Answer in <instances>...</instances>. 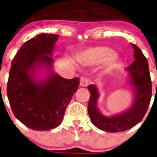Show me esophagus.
Listing matches in <instances>:
<instances>
[{"label": "esophagus", "mask_w": 157, "mask_h": 157, "mask_svg": "<svg viewBox=\"0 0 157 157\" xmlns=\"http://www.w3.org/2000/svg\"><path fill=\"white\" fill-rule=\"evenodd\" d=\"M80 82V85L82 87H87L89 84L88 80L87 79L86 77H84V76L81 77Z\"/></svg>", "instance_id": "1"}]
</instances>
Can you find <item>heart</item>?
I'll return each mask as SVG.
<instances>
[{
	"instance_id": "b5f03b06",
	"label": "heart",
	"mask_w": 157,
	"mask_h": 157,
	"mask_svg": "<svg viewBox=\"0 0 157 157\" xmlns=\"http://www.w3.org/2000/svg\"><path fill=\"white\" fill-rule=\"evenodd\" d=\"M112 49L105 46L90 48L82 53L80 60L89 65H98L104 61L105 69L112 70L117 67L119 57Z\"/></svg>"
}]
</instances>
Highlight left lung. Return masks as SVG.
Listing matches in <instances>:
<instances>
[{"label":"left lung","instance_id":"8db88e82","mask_svg":"<svg viewBox=\"0 0 157 157\" xmlns=\"http://www.w3.org/2000/svg\"><path fill=\"white\" fill-rule=\"evenodd\" d=\"M132 46L135 60L126 70L129 72L130 82L136 90L133 104L128 111L111 117L104 116L97 108L99 94L96 87L93 85L88 86L90 95L88 105L89 117L95 126L104 131L116 132L129 130L143 120L149 106L152 85L148 60L137 45L132 44Z\"/></svg>","mask_w":157,"mask_h":157}]
</instances>
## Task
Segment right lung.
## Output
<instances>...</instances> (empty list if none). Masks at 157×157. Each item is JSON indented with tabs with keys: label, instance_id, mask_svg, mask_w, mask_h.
<instances>
[{
	"label": "right lung",
	"instance_id": "obj_1",
	"mask_svg": "<svg viewBox=\"0 0 157 157\" xmlns=\"http://www.w3.org/2000/svg\"><path fill=\"white\" fill-rule=\"evenodd\" d=\"M56 34H40L21 45L11 62L7 96L11 110L21 122L32 130L43 131L56 128L80 84L78 77L65 79L51 70V57ZM48 67L49 75L35 80L36 69Z\"/></svg>",
	"mask_w": 157,
	"mask_h": 157
}]
</instances>
